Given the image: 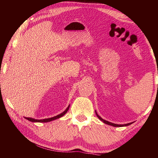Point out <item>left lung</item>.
I'll return each instance as SVG.
<instances>
[{
  "label": "left lung",
  "mask_w": 158,
  "mask_h": 158,
  "mask_svg": "<svg viewBox=\"0 0 158 158\" xmlns=\"http://www.w3.org/2000/svg\"><path fill=\"white\" fill-rule=\"evenodd\" d=\"M95 114H96V115H97V116H98V118L100 120V121H102L104 123H105V124H107V125H111V126H114V127H125V126H127V125H131L132 123H133V122L132 123H127V124H123V125H118V124H115V123H111V122H109V121H106V120H104L103 118H102L99 116V115L98 114V113H97V111H95Z\"/></svg>",
  "instance_id": "obj_1"
}]
</instances>
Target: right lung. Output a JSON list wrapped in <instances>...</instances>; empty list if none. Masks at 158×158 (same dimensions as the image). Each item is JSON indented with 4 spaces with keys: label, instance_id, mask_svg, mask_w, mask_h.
I'll list each match as a JSON object with an SVG mask.
<instances>
[{
    "label": "right lung",
    "instance_id": "right-lung-1",
    "mask_svg": "<svg viewBox=\"0 0 158 158\" xmlns=\"http://www.w3.org/2000/svg\"><path fill=\"white\" fill-rule=\"evenodd\" d=\"M69 108V106L67 107V109H65V111H64L63 112H62V113L57 115V116H53V117H52V118H45V119H35V118H26V117H24L26 119L28 120L29 121L31 122H33V123H47V122H50V121H54V120L56 119H58L59 118L63 116L64 115H65L67 112H68V109Z\"/></svg>",
    "mask_w": 158,
    "mask_h": 158
}]
</instances>
